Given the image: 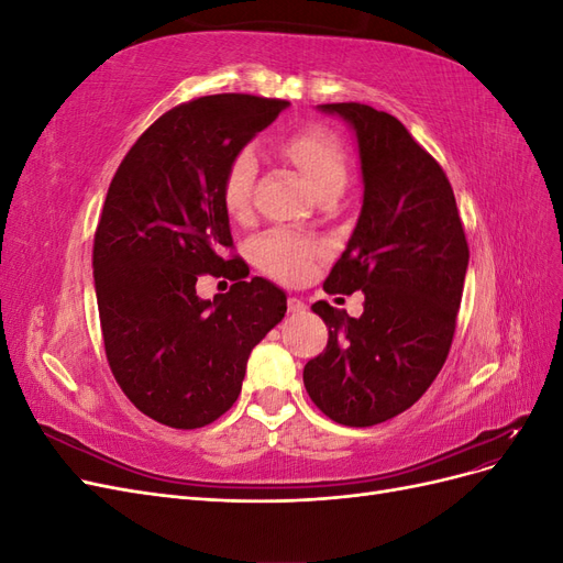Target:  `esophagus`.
<instances>
[{
	"label": "esophagus",
	"mask_w": 563,
	"mask_h": 563,
	"mask_svg": "<svg viewBox=\"0 0 563 563\" xmlns=\"http://www.w3.org/2000/svg\"><path fill=\"white\" fill-rule=\"evenodd\" d=\"M305 310H308V305H305V300L288 298V312H291V314H302Z\"/></svg>",
	"instance_id": "obj_1"
}]
</instances>
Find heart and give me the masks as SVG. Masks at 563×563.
Segmentation results:
<instances>
[{
	"label": "heart",
	"instance_id": "obj_1",
	"mask_svg": "<svg viewBox=\"0 0 563 563\" xmlns=\"http://www.w3.org/2000/svg\"><path fill=\"white\" fill-rule=\"evenodd\" d=\"M282 152L300 168L314 195L331 190V187L343 190L347 180L345 152L329 131L317 126L298 129L282 141ZM255 174H258L255 152L251 147L236 152L223 178V207L230 218L246 220L251 216ZM255 255H258V265L272 277L298 282L310 272L314 246L291 232L275 230L258 242Z\"/></svg>",
	"mask_w": 563,
	"mask_h": 563
}]
</instances>
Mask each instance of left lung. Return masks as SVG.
<instances>
[{
  "label": "left lung",
  "instance_id": "left-lung-1",
  "mask_svg": "<svg viewBox=\"0 0 563 563\" xmlns=\"http://www.w3.org/2000/svg\"><path fill=\"white\" fill-rule=\"evenodd\" d=\"M317 110L354 131L364 183L362 213L323 291H362L364 314L312 305L329 345L305 364L302 383L331 420L371 428L411 408L444 366L470 249L446 174L397 117L362 103Z\"/></svg>",
  "mask_w": 563,
  "mask_h": 563
}]
</instances>
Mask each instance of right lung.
Segmentation results:
<instances>
[{"instance_id": "1", "label": "right lung", "mask_w": 563, "mask_h": 563, "mask_svg": "<svg viewBox=\"0 0 563 563\" xmlns=\"http://www.w3.org/2000/svg\"><path fill=\"white\" fill-rule=\"evenodd\" d=\"M286 108L246 93L183 103L135 141L110 183L93 240L106 354L131 404L168 428L223 416L251 350L284 319L286 294L263 277L213 300L197 296V277L230 275L225 172Z\"/></svg>"}]
</instances>
